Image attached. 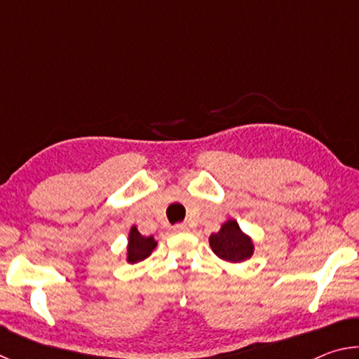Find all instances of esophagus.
I'll list each match as a JSON object with an SVG mask.
<instances>
[{"instance_id": "esophagus-1", "label": "esophagus", "mask_w": 359, "mask_h": 359, "mask_svg": "<svg viewBox=\"0 0 359 359\" xmlns=\"http://www.w3.org/2000/svg\"><path fill=\"white\" fill-rule=\"evenodd\" d=\"M174 233H185V231H188V226L185 223H179V224H174Z\"/></svg>"}]
</instances>
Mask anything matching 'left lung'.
Returning a JSON list of instances; mask_svg holds the SVG:
<instances>
[{
  "label": "left lung",
  "instance_id": "8db88e82",
  "mask_svg": "<svg viewBox=\"0 0 359 359\" xmlns=\"http://www.w3.org/2000/svg\"><path fill=\"white\" fill-rule=\"evenodd\" d=\"M209 244L218 258L229 263H242L250 258L255 250L250 236L241 229L236 220H228L218 233L210 234Z\"/></svg>",
  "mask_w": 359,
  "mask_h": 359
}]
</instances>
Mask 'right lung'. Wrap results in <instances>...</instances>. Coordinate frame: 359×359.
<instances>
[{
  "instance_id": "1",
  "label": "right lung",
  "mask_w": 359,
  "mask_h": 359,
  "mask_svg": "<svg viewBox=\"0 0 359 359\" xmlns=\"http://www.w3.org/2000/svg\"><path fill=\"white\" fill-rule=\"evenodd\" d=\"M156 247V241L154 239V236H149L145 238L141 233H139L136 226H133L130 229L128 234V247H126V261L131 264L139 263V261L145 259L150 257V253L154 252V248Z\"/></svg>"
}]
</instances>
